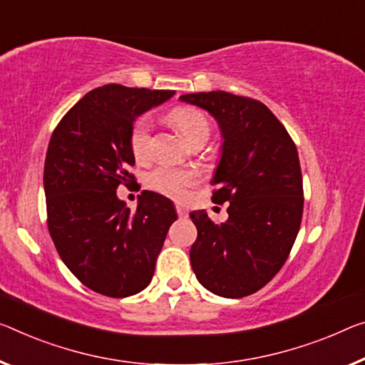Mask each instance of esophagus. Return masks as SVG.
Listing matches in <instances>:
<instances>
[{
	"label": "esophagus",
	"mask_w": 365,
	"mask_h": 365,
	"mask_svg": "<svg viewBox=\"0 0 365 365\" xmlns=\"http://www.w3.org/2000/svg\"><path fill=\"white\" fill-rule=\"evenodd\" d=\"M176 212H178V215L181 217V218H186L187 214H189L186 207H182V205H176Z\"/></svg>",
	"instance_id": "esophagus-1"
}]
</instances>
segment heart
Segmentation results:
<instances>
[{"mask_svg": "<svg viewBox=\"0 0 365 365\" xmlns=\"http://www.w3.org/2000/svg\"><path fill=\"white\" fill-rule=\"evenodd\" d=\"M170 120L178 128L181 137L189 145L199 140H205L210 135V124L204 112L192 106H178L170 112ZM128 145L133 158L137 161H147L151 156V122L148 117H138L132 124L128 133ZM199 181V175L192 170H179L173 166H156L151 170L145 184L155 192H160L166 197L181 200L187 195V189Z\"/></svg>", "mask_w": 365, "mask_h": 365, "instance_id": "heart-1", "label": "heart"}]
</instances>
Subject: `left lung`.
I'll return each mask as SVG.
<instances>
[{
	"label": "left lung",
	"instance_id": "8db88e82",
	"mask_svg": "<svg viewBox=\"0 0 365 365\" xmlns=\"http://www.w3.org/2000/svg\"><path fill=\"white\" fill-rule=\"evenodd\" d=\"M217 120L222 156L212 184L215 204L230 202L228 218L212 222L190 212L197 240L190 264L212 294L241 299L264 287L284 266L304 214V184L294 140L259 101L225 91L179 98Z\"/></svg>",
	"mask_w": 365,
	"mask_h": 365
}]
</instances>
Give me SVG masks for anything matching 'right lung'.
I'll use <instances>...</instances> for the list:
<instances>
[{"label":"right lung","mask_w":365,"mask_h":365,"mask_svg":"<svg viewBox=\"0 0 365 365\" xmlns=\"http://www.w3.org/2000/svg\"><path fill=\"white\" fill-rule=\"evenodd\" d=\"M175 91L106 85L89 91L58 122L47 148V225L61 261L101 295L124 299L151 282L175 205L143 190L132 212L117 197L135 181L128 133L143 112Z\"/></svg>","instance_id":"obj_1"}]
</instances>
